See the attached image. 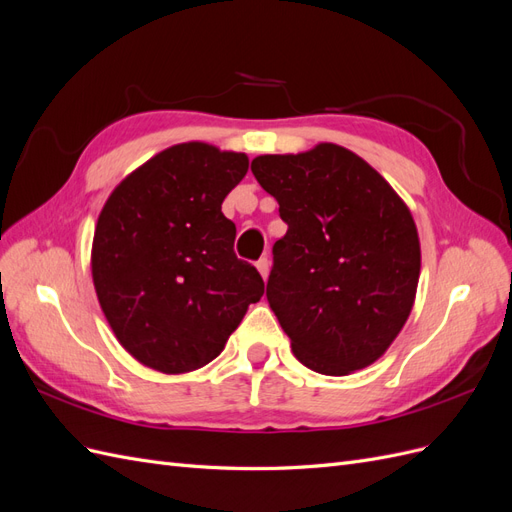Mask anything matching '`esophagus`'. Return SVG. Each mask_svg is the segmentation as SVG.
Instances as JSON below:
<instances>
[{
    "label": "esophagus",
    "instance_id": "esophagus-1",
    "mask_svg": "<svg viewBox=\"0 0 512 512\" xmlns=\"http://www.w3.org/2000/svg\"><path fill=\"white\" fill-rule=\"evenodd\" d=\"M256 269H258V273L262 275V280H267V277H269V269H271L269 258L262 256V258L256 262Z\"/></svg>",
    "mask_w": 512,
    "mask_h": 512
}]
</instances>
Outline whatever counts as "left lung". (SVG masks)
<instances>
[{
    "label": "left lung",
    "mask_w": 512,
    "mask_h": 512,
    "mask_svg": "<svg viewBox=\"0 0 512 512\" xmlns=\"http://www.w3.org/2000/svg\"><path fill=\"white\" fill-rule=\"evenodd\" d=\"M252 173L288 224L273 245L267 299L294 356L324 376L378 361L404 329L421 275L408 205L333 143L258 156Z\"/></svg>",
    "instance_id": "left-lung-1"
}]
</instances>
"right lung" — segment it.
<instances>
[{
  "label": "right lung",
  "mask_w": 512,
  "mask_h": 512,
  "mask_svg": "<svg viewBox=\"0 0 512 512\" xmlns=\"http://www.w3.org/2000/svg\"><path fill=\"white\" fill-rule=\"evenodd\" d=\"M245 153L173 145L138 166L104 203L91 275L119 344L162 374H188L218 356L265 282L232 252L222 213L245 177Z\"/></svg>",
  "instance_id": "right-lung-1"
}]
</instances>
